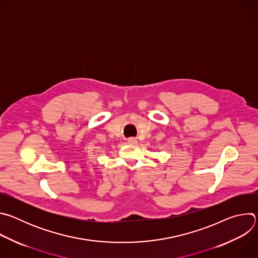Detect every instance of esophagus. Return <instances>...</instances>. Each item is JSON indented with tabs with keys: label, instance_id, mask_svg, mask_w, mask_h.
Segmentation results:
<instances>
[{
	"label": "esophagus",
	"instance_id": "obj_1",
	"mask_svg": "<svg viewBox=\"0 0 258 258\" xmlns=\"http://www.w3.org/2000/svg\"><path fill=\"white\" fill-rule=\"evenodd\" d=\"M127 142H128L130 144H136V143H137V140L134 139V138H130V139L127 140Z\"/></svg>",
	"mask_w": 258,
	"mask_h": 258
}]
</instances>
